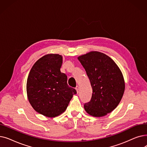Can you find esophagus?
Here are the masks:
<instances>
[{"label":"esophagus","instance_id":"1","mask_svg":"<svg viewBox=\"0 0 147 147\" xmlns=\"http://www.w3.org/2000/svg\"><path fill=\"white\" fill-rule=\"evenodd\" d=\"M76 90H77V92H78V93H79V87L78 86H77L76 87Z\"/></svg>","mask_w":147,"mask_h":147}]
</instances>
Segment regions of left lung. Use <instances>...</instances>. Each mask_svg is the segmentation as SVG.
I'll return each instance as SVG.
<instances>
[{
  "mask_svg": "<svg viewBox=\"0 0 147 147\" xmlns=\"http://www.w3.org/2000/svg\"><path fill=\"white\" fill-rule=\"evenodd\" d=\"M85 69L92 88L90 101L84 104L86 111L94 117H102L114 110L125 91V82L120 68L109 56L90 52L78 57Z\"/></svg>",
  "mask_w": 147,
  "mask_h": 147,
  "instance_id": "8db88e82",
  "label": "left lung"
}]
</instances>
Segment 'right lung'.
I'll return each instance as SVG.
<instances>
[{"instance_id":"add662e5","label":"right lung","mask_w":147,"mask_h":147,"mask_svg":"<svg viewBox=\"0 0 147 147\" xmlns=\"http://www.w3.org/2000/svg\"><path fill=\"white\" fill-rule=\"evenodd\" d=\"M63 57L48 54L37 60L29 73L27 81L28 101L38 113L55 117L65 111L75 89L67 84V76L60 68Z\"/></svg>"}]
</instances>
